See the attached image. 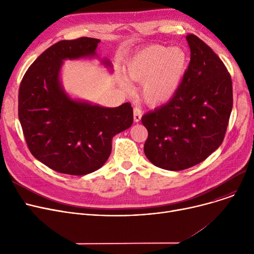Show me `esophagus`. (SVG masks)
<instances>
[{
  "instance_id": "obj_1",
  "label": "esophagus",
  "mask_w": 254,
  "mask_h": 254,
  "mask_svg": "<svg viewBox=\"0 0 254 254\" xmlns=\"http://www.w3.org/2000/svg\"><path fill=\"white\" fill-rule=\"evenodd\" d=\"M141 117H142V111L136 107V108L134 109V120H135V123H139L141 120Z\"/></svg>"
}]
</instances>
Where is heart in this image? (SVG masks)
I'll return each mask as SVG.
<instances>
[{
  "label": "heart",
  "mask_w": 254,
  "mask_h": 254,
  "mask_svg": "<svg viewBox=\"0 0 254 254\" xmlns=\"http://www.w3.org/2000/svg\"><path fill=\"white\" fill-rule=\"evenodd\" d=\"M189 65L190 57L185 49L150 45L128 60L126 74L132 81L143 82L142 97L146 103L161 106L177 95ZM123 86L128 88L125 81Z\"/></svg>",
  "instance_id": "1"
}]
</instances>
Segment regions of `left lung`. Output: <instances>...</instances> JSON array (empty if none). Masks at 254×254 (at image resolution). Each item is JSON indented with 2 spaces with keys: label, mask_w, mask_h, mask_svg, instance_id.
Listing matches in <instances>:
<instances>
[{
  "label": "left lung",
  "mask_w": 254,
  "mask_h": 254,
  "mask_svg": "<svg viewBox=\"0 0 254 254\" xmlns=\"http://www.w3.org/2000/svg\"><path fill=\"white\" fill-rule=\"evenodd\" d=\"M186 41L190 62L177 95L141 119L148 130L146 157L169 171L193 167L214 152L233 108L232 78L221 60L196 36Z\"/></svg>",
  "instance_id": "8db88e82"
}]
</instances>
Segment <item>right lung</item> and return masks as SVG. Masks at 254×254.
<instances>
[{
    "mask_svg": "<svg viewBox=\"0 0 254 254\" xmlns=\"http://www.w3.org/2000/svg\"><path fill=\"white\" fill-rule=\"evenodd\" d=\"M99 39L64 40L46 49L24 74L18 93V117L32 154L48 168L74 176L100 169L112 150V139L128 128L132 108H115L73 98L63 86L64 61L98 59L113 72L112 63L97 53Z\"/></svg>",
    "mask_w": 254,
    "mask_h": 254,
    "instance_id": "add662e5",
    "label": "right lung"
}]
</instances>
